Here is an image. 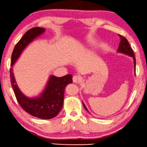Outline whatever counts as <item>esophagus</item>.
Wrapping results in <instances>:
<instances>
[{"mask_svg": "<svg viewBox=\"0 0 147 147\" xmlns=\"http://www.w3.org/2000/svg\"><path fill=\"white\" fill-rule=\"evenodd\" d=\"M81 80L82 78L80 76H78V75H75L73 76V82H74V83H79V82H81Z\"/></svg>", "mask_w": 147, "mask_h": 147, "instance_id": "esophagus-1", "label": "esophagus"}]
</instances>
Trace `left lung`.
<instances>
[{
	"label": "left lung",
	"instance_id": "1",
	"mask_svg": "<svg viewBox=\"0 0 147 147\" xmlns=\"http://www.w3.org/2000/svg\"><path fill=\"white\" fill-rule=\"evenodd\" d=\"M120 38H121V42H120L119 44V49H118L117 52L120 53H123L125 54V55H127L129 57H133V61H134V69H135V72L136 70V59L135 58V55H134V53L133 50H132L131 46H130L129 42L127 40V38H125V37L121 36V35L119 34ZM82 104H83L84 108L85 109V110L86 111H88V109L86 108V107L85 106V105L84 104V102H82Z\"/></svg>",
	"mask_w": 147,
	"mask_h": 147
}]
</instances>
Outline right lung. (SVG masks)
<instances>
[{
  "label": "right lung",
  "instance_id": "1",
  "mask_svg": "<svg viewBox=\"0 0 147 147\" xmlns=\"http://www.w3.org/2000/svg\"><path fill=\"white\" fill-rule=\"evenodd\" d=\"M45 32L44 28L34 27L28 30L14 47L11 57L10 76L16 98L22 108L33 117L42 119H51L59 115L63 108L65 87L73 82L71 74L57 77L51 75L42 92L38 96L28 97L24 95L16 84L12 66L24 49L35 38Z\"/></svg>",
  "mask_w": 147,
  "mask_h": 147
}]
</instances>
